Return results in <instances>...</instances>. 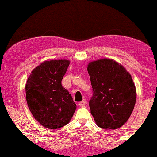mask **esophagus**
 Instances as JSON below:
<instances>
[{
    "instance_id": "obj_1",
    "label": "esophagus",
    "mask_w": 157,
    "mask_h": 157,
    "mask_svg": "<svg viewBox=\"0 0 157 157\" xmlns=\"http://www.w3.org/2000/svg\"><path fill=\"white\" fill-rule=\"evenodd\" d=\"M86 100H85V99H83V100L79 103V105H80L81 107H84V106L86 105Z\"/></svg>"
}]
</instances>
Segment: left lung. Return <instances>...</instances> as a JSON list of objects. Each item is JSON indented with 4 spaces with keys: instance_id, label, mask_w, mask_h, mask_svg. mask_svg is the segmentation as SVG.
Listing matches in <instances>:
<instances>
[{
    "instance_id": "1",
    "label": "left lung",
    "mask_w": 157,
    "mask_h": 157,
    "mask_svg": "<svg viewBox=\"0 0 157 157\" xmlns=\"http://www.w3.org/2000/svg\"><path fill=\"white\" fill-rule=\"evenodd\" d=\"M93 89L89 101L95 123L105 130H115L125 124L136 100V89L131 75L113 59L91 61L87 66Z\"/></svg>"
}]
</instances>
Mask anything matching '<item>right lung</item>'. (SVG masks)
I'll use <instances>...</instances> for the list:
<instances>
[{
  "mask_svg": "<svg viewBox=\"0 0 157 157\" xmlns=\"http://www.w3.org/2000/svg\"><path fill=\"white\" fill-rule=\"evenodd\" d=\"M68 60H46L33 69L26 81V99L32 115L43 127L56 130L68 124L76 105L61 81Z\"/></svg>",
  "mask_w": 157,
  "mask_h": 157,
  "instance_id": "add662e5",
  "label": "right lung"
}]
</instances>
